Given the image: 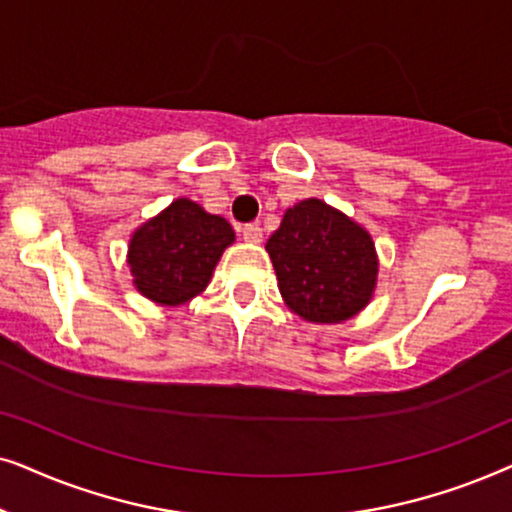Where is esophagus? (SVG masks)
Returning <instances> with one entry per match:
<instances>
[{
	"label": "esophagus",
	"instance_id": "34e87169",
	"mask_svg": "<svg viewBox=\"0 0 512 512\" xmlns=\"http://www.w3.org/2000/svg\"><path fill=\"white\" fill-rule=\"evenodd\" d=\"M241 236H243L248 243H260V241H262V227H260V224H257V222L243 224V227H241Z\"/></svg>",
	"mask_w": 512,
	"mask_h": 512
}]
</instances>
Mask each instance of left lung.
<instances>
[{"label": "left lung", "instance_id": "obj_1", "mask_svg": "<svg viewBox=\"0 0 512 512\" xmlns=\"http://www.w3.org/2000/svg\"><path fill=\"white\" fill-rule=\"evenodd\" d=\"M285 304L311 323H339L370 302L377 255L370 234L318 199L288 208L267 241Z\"/></svg>", "mask_w": 512, "mask_h": 512}]
</instances>
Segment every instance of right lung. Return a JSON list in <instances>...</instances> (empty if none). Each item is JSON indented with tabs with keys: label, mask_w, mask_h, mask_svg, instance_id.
Here are the masks:
<instances>
[{
	"label": "right lung",
	"mask_w": 512,
	"mask_h": 512,
	"mask_svg": "<svg viewBox=\"0 0 512 512\" xmlns=\"http://www.w3.org/2000/svg\"><path fill=\"white\" fill-rule=\"evenodd\" d=\"M234 229L199 203L177 199L135 231L128 264L135 288L159 304H182L206 288Z\"/></svg>",
	"instance_id": "obj_1"
}]
</instances>
